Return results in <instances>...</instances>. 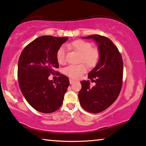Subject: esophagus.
Wrapping results in <instances>:
<instances>
[{
  "label": "esophagus",
  "mask_w": 146,
  "mask_h": 146,
  "mask_svg": "<svg viewBox=\"0 0 146 146\" xmlns=\"http://www.w3.org/2000/svg\"><path fill=\"white\" fill-rule=\"evenodd\" d=\"M74 80H71V79H70V84H74Z\"/></svg>",
  "instance_id": "esophagus-1"
}]
</instances>
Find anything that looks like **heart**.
<instances>
[{"mask_svg":"<svg viewBox=\"0 0 146 146\" xmlns=\"http://www.w3.org/2000/svg\"><path fill=\"white\" fill-rule=\"evenodd\" d=\"M68 46L72 48L82 54L81 62H84L90 68L94 67L98 62L100 52L97 48H92L88 42L78 40L69 44ZM56 58L60 64H64L66 62V48L64 46H60L56 52ZM86 66L84 64L78 65H69L64 69V74L73 79H78L83 74L86 72Z\"/></svg>","mask_w":146,"mask_h":146,"instance_id":"obj_1","label":"heart"}]
</instances>
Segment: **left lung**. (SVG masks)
I'll return each instance as SVG.
<instances>
[{
    "instance_id": "left-lung-1",
    "label": "left lung",
    "mask_w": 146,
    "mask_h": 146,
    "mask_svg": "<svg viewBox=\"0 0 146 146\" xmlns=\"http://www.w3.org/2000/svg\"><path fill=\"white\" fill-rule=\"evenodd\" d=\"M82 38L96 42L100 59L88 76L96 85L91 87L89 80L81 81L78 98L86 111L96 113L110 106L118 97L122 86L123 60L118 49L108 38L94 35Z\"/></svg>"
}]
</instances>
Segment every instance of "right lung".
Returning a JSON list of instances; mask_svg holds the SVG:
<instances>
[{
    "instance_id": "add662e5",
    "label": "right lung",
    "mask_w": 146,
    "mask_h": 146,
    "mask_svg": "<svg viewBox=\"0 0 146 146\" xmlns=\"http://www.w3.org/2000/svg\"><path fill=\"white\" fill-rule=\"evenodd\" d=\"M68 37L42 36L29 44L22 52L18 64V80L21 92L36 110L48 113L56 111L70 85L68 78L58 74L56 82L49 76L59 67L58 50Z\"/></svg>"
}]
</instances>
